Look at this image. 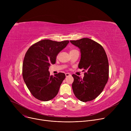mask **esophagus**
I'll return each instance as SVG.
<instances>
[{"mask_svg": "<svg viewBox=\"0 0 131 131\" xmlns=\"http://www.w3.org/2000/svg\"><path fill=\"white\" fill-rule=\"evenodd\" d=\"M65 75H66V77H69V76H70L71 74H70V73H66V74H65Z\"/></svg>", "mask_w": 131, "mask_h": 131, "instance_id": "obj_1", "label": "esophagus"}]
</instances>
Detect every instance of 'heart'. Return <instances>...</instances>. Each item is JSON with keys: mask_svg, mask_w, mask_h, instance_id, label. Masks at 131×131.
Instances as JSON below:
<instances>
[{"mask_svg": "<svg viewBox=\"0 0 131 131\" xmlns=\"http://www.w3.org/2000/svg\"><path fill=\"white\" fill-rule=\"evenodd\" d=\"M75 50H75V49H72V50H70V52H73V51H75Z\"/></svg>", "mask_w": 131, "mask_h": 131, "instance_id": "obj_1", "label": "heart"}]
</instances>
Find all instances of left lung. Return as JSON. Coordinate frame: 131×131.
Masks as SVG:
<instances>
[{"label": "left lung", "instance_id": "obj_1", "mask_svg": "<svg viewBox=\"0 0 131 131\" xmlns=\"http://www.w3.org/2000/svg\"><path fill=\"white\" fill-rule=\"evenodd\" d=\"M70 42L80 49L81 57L78 67L85 72L83 79L72 75L74 94L81 101H91L102 92L108 80L107 56L102 46L90 39L82 38Z\"/></svg>", "mask_w": 131, "mask_h": 131}]
</instances>
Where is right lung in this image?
Here are the masks:
<instances>
[{"mask_svg": "<svg viewBox=\"0 0 131 131\" xmlns=\"http://www.w3.org/2000/svg\"><path fill=\"white\" fill-rule=\"evenodd\" d=\"M68 43V40L57 42L45 39L32 45L26 51L23 63V78L36 99L47 101L57 94L65 75L58 73L54 77L51 76L48 70L51 64L56 63L58 53Z\"/></svg>", "mask_w": 131, "mask_h": 131, "instance_id": "obj_1", "label": "right lung"}]
</instances>
